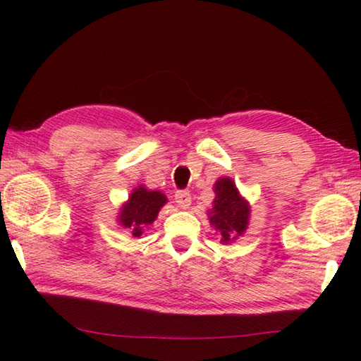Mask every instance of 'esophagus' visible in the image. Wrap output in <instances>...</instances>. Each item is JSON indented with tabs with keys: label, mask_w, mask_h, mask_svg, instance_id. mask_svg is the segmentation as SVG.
<instances>
[{
	"label": "esophagus",
	"mask_w": 361,
	"mask_h": 361,
	"mask_svg": "<svg viewBox=\"0 0 361 361\" xmlns=\"http://www.w3.org/2000/svg\"><path fill=\"white\" fill-rule=\"evenodd\" d=\"M175 203L178 204L181 209H188L190 203H192V198H190V194L188 190H178V192L175 194Z\"/></svg>",
	"instance_id": "1"
}]
</instances>
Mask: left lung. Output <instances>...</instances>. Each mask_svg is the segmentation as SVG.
<instances>
[{"instance_id": "8db88e82", "label": "left lung", "mask_w": 361, "mask_h": 361, "mask_svg": "<svg viewBox=\"0 0 361 361\" xmlns=\"http://www.w3.org/2000/svg\"><path fill=\"white\" fill-rule=\"evenodd\" d=\"M212 208L208 209L211 226L220 233V243L228 245L247 233L250 225L251 206L237 189L229 176H220L214 183Z\"/></svg>"}]
</instances>
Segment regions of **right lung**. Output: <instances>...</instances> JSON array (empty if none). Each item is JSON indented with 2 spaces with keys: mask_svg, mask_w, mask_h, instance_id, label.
<instances>
[{
  "mask_svg": "<svg viewBox=\"0 0 361 361\" xmlns=\"http://www.w3.org/2000/svg\"><path fill=\"white\" fill-rule=\"evenodd\" d=\"M167 203V197L161 190L137 186L130 192L127 202L118 212V225L128 229L135 239H141L145 229L157 220L159 209Z\"/></svg>",
  "mask_w": 361,
  "mask_h": 361,
  "instance_id": "add662e5",
  "label": "right lung"
}]
</instances>
